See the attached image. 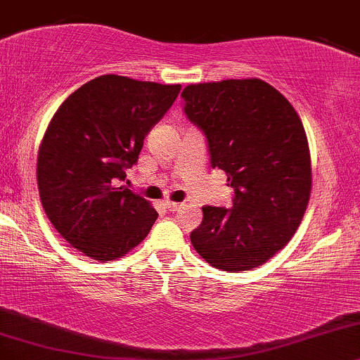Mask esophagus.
Instances as JSON below:
<instances>
[{
    "mask_svg": "<svg viewBox=\"0 0 360 360\" xmlns=\"http://www.w3.org/2000/svg\"><path fill=\"white\" fill-rule=\"evenodd\" d=\"M184 207V203H179V202H165V208L168 212H179L180 208Z\"/></svg>",
    "mask_w": 360,
    "mask_h": 360,
    "instance_id": "34e87169",
    "label": "esophagus"
}]
</instances>
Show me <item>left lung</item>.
Here are the masks:
<instances>
[{
    "label": "left lung",
    "instance_id": "1",
    "mask_svg": "<svg viewBox=\"0 0 360 360\" xmlns=\"http://www.w3.org/2000/svg\"><path fill=\"white\" fill-rule=\"evenodd\" d=\"M184 112L207 139L212 168L227 173L233 207H202L190 233L215 269L265 264L295 233L312 187L310 152L294 106L259 78L188 85Z\"/></svg>",
    "mask_w": 360,
    "mask_h": 360
}]
</instances>
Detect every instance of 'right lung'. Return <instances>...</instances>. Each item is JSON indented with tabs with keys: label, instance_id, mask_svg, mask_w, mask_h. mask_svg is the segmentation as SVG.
Here are the masks:
<instances>
[{
	"label": "right lung",
	"instance_id": "right-lung-1",
	"mask_svg": "<svg viewBox=\"0 0 360 360\" xmlns=\"http://www.w3.org/2000/svg\"><path fill=\"white\" fill-rule=\"evenodd\" d=\"M180 88L103 75L53 115L38 153L39 198L61 237L91 259H120L157 220V210L118 181Z\"/></svg>",
	"mask_w": 360,
	"mask_h": 360
}]
</instances>
